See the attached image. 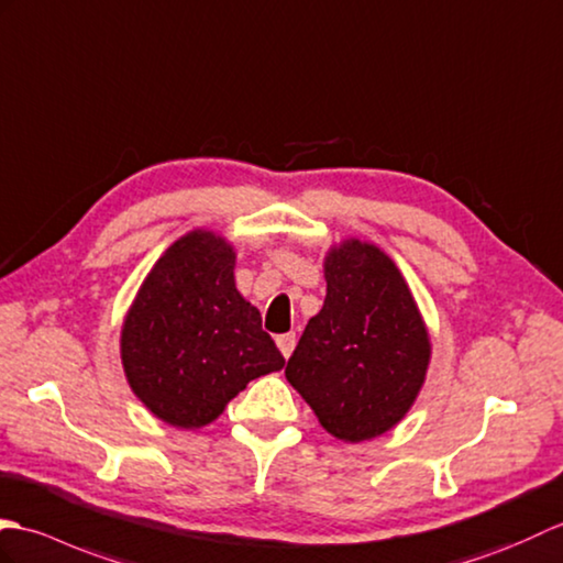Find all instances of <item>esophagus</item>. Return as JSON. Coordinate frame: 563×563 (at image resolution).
Instances as JSON below:
<instances>
[{
	"mask_svg": "<svg viewBox=\"0 0 563 563\" xmlns=\"http://www.w3.org/2000/svg\"><path fill=\"white\" fill-rule=\"evenodd\" d=\"M277 346H279V352L284 354V358H289L291 352H294V346H296V334H294V332L279 334V336H277Z\"/></svg>",
	"mask_w": 563,
	"mask_h": 563,
	"instance_id": "34e87169",
	"label": "esophagus"
}]
</instances>
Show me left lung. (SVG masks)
Segmentation results:
<instances>
[{"instance_id":"1","label":"left lung","mask_w":563,"mask_h":563,"mask_svg":"<svg viewBox=\"0 0 563 563\" xmlns=\"http://www.w3.org/2000/svg\"><path fill=\"white\" fill-rule=\"evenodd\" d=\"M328 296L286 364L320 427L371 441L407 417L427 380L431 336L409 284L378 245L344 239L322 260Z\"/></svg>"}]
</instances>
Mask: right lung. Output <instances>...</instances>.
Returning a JSON list of instances; mask_svg holds the SVG:
<instances>
[{
  "instance_id": "add662e5",
  "label": "right lung",
  "mask_w": 563,
  "mask_h": 563,
  "mask_svg": "<svg viewBox=\"0 0 563 563\" xmlns=\"http://www.w3.org/2000/svg\"><path fill=\"white\" fill-rule=\"evenodd\" d=\"M233 269L229 239L209 229L185 233L148 269L122 320L124 378L176 429L207 427L250 380L284 368Z\"/></svg>"
}]
</instances>
